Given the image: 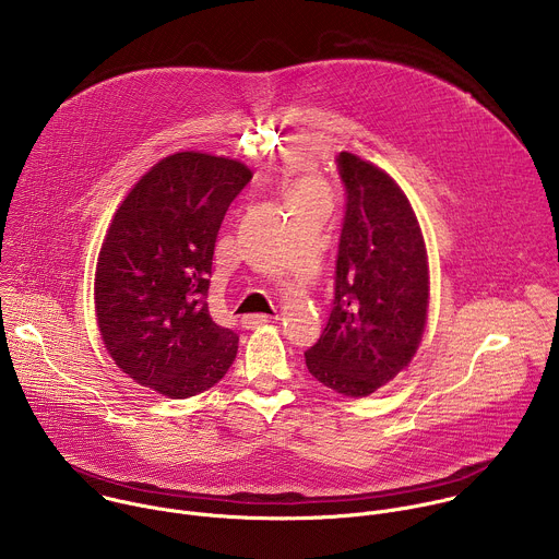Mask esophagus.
Returning a JSON list of instances; mask_svg holds the SVG:
<instances>
[{
  "label": "esophagus",
  "mask_w": 559,
  "mask_h": 559,
  "mask_svg": "<svg viewBox=\"0 0 559 559\" xmlns=\"http://www.w3.org/2000/svg\"><path fill=\"white\" fill-rule=\"evenodd\" d=\"M272 318H276V316H267V313H248V316L241 318V325H243L246 330H252V328H261V325L270 323Z\"/></svg>",
  "instance_id": "esophagus-1"
}]
</instances>
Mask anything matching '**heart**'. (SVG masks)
Masks as SVG:
<instances>
[{
	"instance_id": "heart-1",
	"label": "heart",
	"mask_w": 559,
	"mask_h": 559,
	"mask_svg": "<svg viewBox=\"0 0 559 559\" xmlns=\"http://www.w3.org/2000/svg\"><path fill=\"white\" fill-rule=\"evenodd\" d=\"M292 197L296 199H325V188L316 179H302L296 183Z\"/></svg>"
}]
</instances>
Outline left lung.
I'll list each match as a JSON object with an SVG mask.
<instances>
[{"label":"left lung","instance_id":"obj_1","mask_svg":"<svg viewBox=\"0 0 559 559\" xmlns=\"http://www.w3.org/2000/svg\"><path fill=\"white\" fill-rule=\"evenodd\" d=\"M345 186L334 307L313 347L309 373L349 397H365L414 358L429 305V265L418 218L397 183L352 152L336 156Z\"/></svg>","mask_w":559,"mask_h":559}]
</instances>
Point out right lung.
<instances>
[{"label": "right lung", "instance_id": "1", "mask_svg": "<svg viewBox=\"0 0 559 559\" xmlns=\"http://www.w3.org/2000/svg\"><path fill=\"white\" fill-rule=\"evenodd\" d=\"M250 179L234 158L177 152L143 175L115 212L95 307L108 354L134 382L190 397L234 362L238 336L212 321L205 298L218 227Z\"/></svg>", "mask_w": 559, "mask_h": 559}]
</instances>
